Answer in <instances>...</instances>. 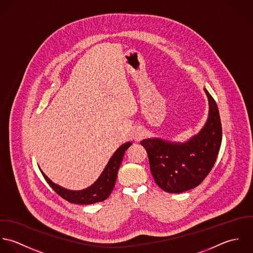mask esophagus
Here are the masks:
<instances>
[{
    "instance_id": "esophagus-1",
    "label": "esophagus",
    "mask_w": 253,
    "mask_h": 253,
    "mask_svg": "<svg viewBox=\"0 0 253 253\" xmlns=\"http://www.w3.org/2000/svg\"><path fill=\"white\" fill-rule=\"evenodd\" d=\"M144 136H145V135H144V132H143L142 130H139V129H138V130H136V132H135L133 138H134L135 141H140Z\"/></svg>"
}]
</instances>
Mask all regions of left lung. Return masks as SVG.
I'll return each mask as SVG.
<instances>
[{"label":"left lung","mask_w":253,"mask_h":253,"mask_svg":"<svg viewBox=\"0 0 253 253\" xmlns=\"http://www.w3.org/2000/svg\"><path fill=\"white\" fill-rule=\"evenodd\" d=\"M208 117L199 134L179 143L161 138L141 142L149 156L155 183L164 192L180 194L199 186L212 169L222 142V126L217 104L204 88Z\"/></svg>","instance_id":"8db88e82"}]
</instances>
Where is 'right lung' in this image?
Returning <instances> with one entry per match:
<instances>
[{
	"mask_svg": "<svg viewBox=\"0 0 253 253\" xmlns=\"http://www.w3.org/2000/svg\"><path fill=\"white\" fill-rule=\"evenodd\" d=\"M131 145L132 143L128 142L120 146L110 157L98 180L93 185L84 190L72 191L62 188L49 179L48 176L41 170V168L40 170L45 180L51 186V189L65 201L76 204H93L96 202H103L109 197L114 188L118 169L122 162L124 153L129 149V147H131Z\"/></svg>",
	"mask_w": 253,
	"mask_h": 253,
	"instance_id": "right-lung-1",
	"label": "right lung"
}]
</instances>
